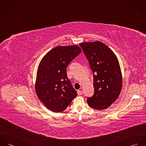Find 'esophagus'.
Listing matches in <instances>:
<instances>
[{"label": "esophagus", "mask_w": 146, "mask_h": 146, "mask_svg": "<svg viewBox=\"0 0 146 146\" xmlns=\"http://www.w3.org/2000/svg\"><path fill=\"white\" fill-rule=\"evenodd\" d=\"M77 93H78V94L79 96H80V95H82V94H83L82 91V90H78L77 91Z\"/></svg>", "instance_id": "obj_1"}]
</instances>
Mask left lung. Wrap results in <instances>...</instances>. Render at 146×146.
I'll list each match as a JSON object with an SVG mask.
<instances>
[{
    "label": "left lung",
    "mask_w": 146,
    "mask_h": 146,
    "mask_svg": "<svg viewBox=\"0 0 146 146\" xmlns=\"http://www.w3.org/2000/svg\"><path fill=\"white\" fill-rule=\"evenodd\" d=\"M93 73L94 92L88 105L104 110L118 98L122 88V74L118 60L106 44L99 41L80 44Z\"/></svg>",
    "instance_id": "1"
}]
</instances>
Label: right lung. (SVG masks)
Returning a JSON list of instances; mask_svg holds the SVG:
<instances>
[{"mask_svg": "<svg viewBox=\"0 0 146 146\" xmlns=\"http://www.w3.org/2000/svg\"><path fill=\"white\" fill-rule=\"evenodd\" d=\"M82 52L79 46H59L48 52L40 62L35 82L36 93L49 110L60 112L65 110L77 96L66 68Z\"/></svg>", "mask_w": 146, "mask_h": 146, "instance_id": "obj_1", "label": "right lung"}]
</instances>
